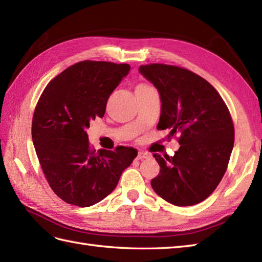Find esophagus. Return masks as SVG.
Here are the masks:
<instances>
[{
  "label": "esophagus",
  "instance_id": "34e87169",
  "mask_svg": "<svg viewBox=\"0 0 262 262\" xmlns=\"http://www.w3.org/2000/svg\"><path fill=\"white\" fill-rule=\"evenodd\" d=\"M149 158V154L143 152V151H140L137 154V160H144V159H147Z\"/></svg>",
  "mask_w": 262,
  "mask_h": 262
}]
</instances>
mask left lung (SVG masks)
<instances>
[{"mask_svg": "<svg viewBox=\"0 0 262 262\" xmlns=\"http://www.w3.org/2000/svg\"><path fill=\"white\" fill-rule=\"evenodd\" d=\"M140 73L160 93L158 129H170L169 138L179 134L173 157L153 155L160 164L153 190L172 205H196L210 196L227 169L234 145L229 108L210 83L187 69L148 64Z\"/></svg>", "mask_w": 262, "mask_h": 262, "instance_id": "left-lung-1", "label": "left lung"}]
</instances>
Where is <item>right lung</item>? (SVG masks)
<instances>
[{"label":"right lung","instance_id":"1","mask_svg":"<svg viewBox=\"0 0 262 262\" xmlns=\"http://www.w3.org/2000/svg\"><path fill=\"white\" fill-rule=\"evenodd\" d=\"M130 71L128 64L83 60L48 83L32 117L31 135L49 186L65 203L89 207L113 192L135 148L90 146L85 129L102 118L109 96Z\"/></svg>","mask_w":262,"mask_h":262}]
</instances>
